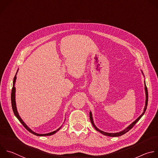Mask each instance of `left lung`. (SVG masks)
Masks as SVG:
<instances>
[{
  "label": "left lung",
  "mask_w": 158,
  "mask_h": 158,
  "mask_svg": "<svg viewBox=\"0 0 158 158\" xmlns=\"http://www.w3.org/2000/svg\"><path fill=\"white\" fill-rule=\"evenodd\" d=\"M141 73L142 74H143V76L144 77V74L143 73V71H141ZM144 90H145V94H146V100H145V106H144V110H143V112L142 113V114L138 118H136L132 123H131L128 127H127L125 129H124L123 130L121 131H119V132H117V133H107V132H105L103 131H102L100 130V129H98L95 125L94 122V120H93V117H92V112L91 111H90V113H89V116H90V120L93 125V127L95 128V129L97 131H99L100 133L106 135V136H112V137H116V136H122L124 134H125L127 132H128L129 130H130L135 125L139 120V119L142 117V116L144 114L146 110V109H147V106H148V89H147V87H146V83H145V81H144Z\"/></svg>",
  "instance_id": "left-lung-1"
}]
</instances>
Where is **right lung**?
Returning a JSON list of instances; mask_svg holds the SVG:
<instances>
[{
  "instance_id": "obj_1",
  "label": "right lung",
  "mask_w": 158,
  "mask_h": 158,
  "mask_svg": "<svg viewBox=\"0 0 158 158\" xmlns=\"http://www.w3.org/2000/svg\"><path fill=\"white\" fill-rule=\"evenodd\" d=\"M19 70H17V72H18ZM17 72L14 78V81H13V87H12V93H11V102H12V109H13V112L14 113V115H15V117L18 118V120L20 121V122L23 125V127L29 131L31 133L35 135H36V136H50V135H52L55 134V133H56L57 131H58L60 128H61L62 125L58 128L56 130L54 131H52V132H50V133H45V134H39V133H35V131H33L32 130H31L27 125L26 123L23 121V120L21 118V117H20L19 113H18V111H17V106H16V101H15V82H16V79H17Z\"/></svg>"
}]
</instances>
